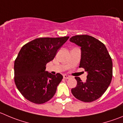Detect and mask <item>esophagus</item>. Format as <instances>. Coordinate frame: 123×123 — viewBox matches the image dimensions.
<instances>
[{
    "instance_id": "obj_1",
    "label": "esophagus",
    "mask_w": 123,
    "mask_h": 123,
    "mask_svg": "<svg viewBox=\"0 0 123 123\" xmlns=\"http://www.w3.org/2000/svg\"><path fill=\"white\" fill-rule=\"evenodd\" d=\"M70 76L68 75H66V74H64L63 75V78H65V79H69V78H70Z\"/></svg>"
}]
</instances>
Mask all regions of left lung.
I'll list each match as a JSON object with an SVG mask.
<instances>
[{
    "label": "left lung",
    "mask_w": 123,
    "mask_h": 123,
    "mask_svg": "<svg viewBox=\"0 0 123 123\" xmlns=\"http://www.w3.org/2000/svg\"><path fill=\"white\" fill-rule=\"evenodd\" d=\"M71 42L81 47L80 68L87 72V80L82 82L75 77L77 85L71 89L72 95L83 102H92L101 97L111 84L112 61L102 42L88 35H77L70 38Z\"/></svg>",
    "instance_id": "1"
}]
</instances>
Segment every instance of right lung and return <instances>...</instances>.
I'll list each match as a JSON object with an SVG mask.
<instances>
[{"label": "right lung", "instance_id": "1", "mask_svg": "<svg viewBox=\"0 0 123 123\" xmlns=\"http://www.w3.org/2000/svg\"><path fill=\"white\" fill-rule=\"evenodd\" d=\"M69 38L40 37L22 46L14 62V82L26 100L43 104L53 97L63 76L45 71L46 65Z\"/></svg>", "mask_w": 123, "mask_h": 123}]
</instances>
